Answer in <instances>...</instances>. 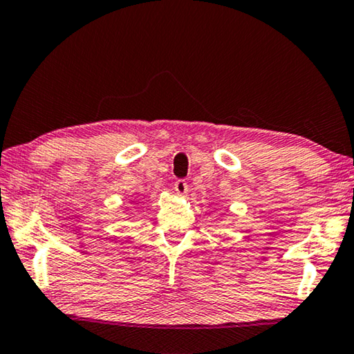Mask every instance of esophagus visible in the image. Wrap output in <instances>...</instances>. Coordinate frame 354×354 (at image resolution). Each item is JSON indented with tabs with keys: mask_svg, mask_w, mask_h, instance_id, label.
<instances>
[{
	"mask_svg": "<svg viewBox=\"0 0 354 354\" xmlns=\"http://www.w3.org/2000/svg\"><path fill=\"white\" fill-rule=\"evenodd\" d=\"M175 192L179 195V196H185L187 195L189 192V185L187 183L184 181V179H178V181L175 183Z\"/></svg>",
	"mask_w": 354,
	"mask_h": 354,
	"instance_id": "obj_1",
	"label": "esophagus"
}]
</instances>
